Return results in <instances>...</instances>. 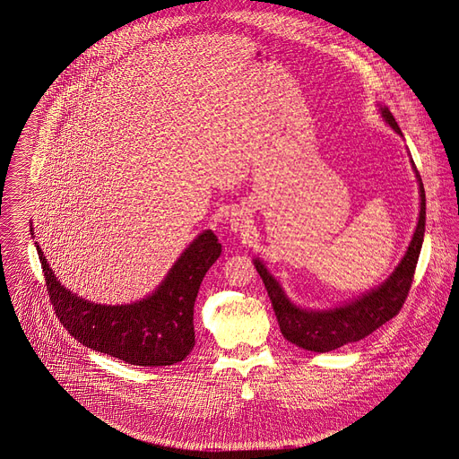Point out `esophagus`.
Masks as SVG:
<instances>
[{
	"mask_svg": "<svg viewBox=\"0 0 459 459\" xmlns=\"http://www.w3.org/2000/svg\"><path fill=\"white\" fill-rule=\"evenodd\" d=\"M230 222H231V228H233V230H242L245 224H247V214H244L242 211H238V212H235V214L231 215Z\"/></svg>",
	"mask_w": 459,
	"mask_h": 459,
	"instance_id": "1",
	"label": "esophagus"
}]
</instances>
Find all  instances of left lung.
I'll use <instances>...</instances> for the list:
<instances>
[{"instance_id": "1", "label": "left lung", "mask_w": 459, "mask_h": 459, "mask_svg": "<svg viewBox=\"0 0 459 459\" xmlns=\"http://www.w3.org/2000/svg\"><path fill=\"white\" fill-rule=\"evenodd\" d=\"M381 113L388 125L402 135L397 122L394 115L388 111V108H381ZM418 181L421 193L420 221L403 259L400 261L394 275L390 276L379 289L368 292L350 305L329 311L301 309L287 299L278 281L268 273V270L259 261L254 263L268 290L280 331L287 341L307 351L325 353L348 342H357L364 339L400 313L412 285V278L425 237L427 198L420 174Z\"/></svg>"}]
</instances>
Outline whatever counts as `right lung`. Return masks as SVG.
<instances>
[{
    "label": "right lung",
    "mask_w": 459,
    "mask_h": 459,
    "mask_svg": "<svg viewBox=\"0 0 459 459\" xmlns=\"http://www.w3.org/2000/svg\"><path fill=\"white\" fill-rule=\"evenodd\" d=\"M36 248L56 315L82 344L132 366H172L189 355L198 289L221 255L212 231L193 240L154 294L125 306L95 305L71 294L52 273L39 245Z\"/></svg>",
    "instance_id": "obj_1"
}]
</instances>
